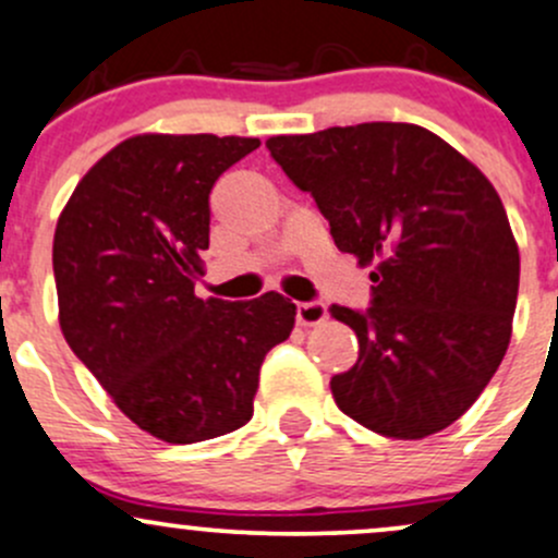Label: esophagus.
<instances>
[{
	"label": "esophagus",
	"instance_id": "34e87169",
	"mask_svg": "<svg viewBox=\"0 0 558 558\" xmlns=\"http://www.w3.org/2000/svg\"><path fill=\"white\" fill-rule=\"evenodd\" d=\"M295 319H298V325H303V328H312V325H319L328 319V306H325L323 301L298 303Z\"/></svg>",
	"mask_w": 558,
	"mask_h": 558
}]
</instances>
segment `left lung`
Returning <instances> with one entry per match:
<instances>
[{
  "label": "left lung",
  "mask_w": 558,
  "mask_h": 558,
  "mask_svg": "<svg viewBox=\"0 0 558 558\" xmlns=\"http://www.w3.org/2000/svg\"><path fill=\"white\" fill-rule=\"evenodd\" d=\"M268 151L372 271V306L330 314L357 336V363L330 379L344 415L396 439L459 421L499 368L521 257L494 184L417 124L368 121L277 135Z\"/></svg>",
  "instance_id": "8db88e82"
}]
</instances>
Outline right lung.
Returning <instances> with one entry per match:
<instances>
[{
	"label": "right lung",
	"mask_w": 558,
	"mask_h": 558,
	"mask_svg": "<svg viewBox=\"0 0 558 558\" xmlns=\"http://www.w3.org/2000/svg\"><path fill=\"white\" fill-rule=\"evenodd\" d=\"M257 137L135 135L78 181L53 235L70 350L137 428L170 445L222 437L255 412L260 366L295 325L279 292L195 295L208 195Z\"/></svg>",
	"instance_id": "right-lung-1"
}]
</instances>
